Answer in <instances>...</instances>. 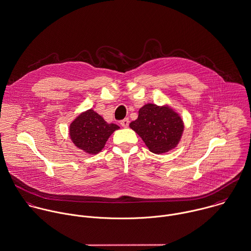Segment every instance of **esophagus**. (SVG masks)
<instances>
[{"mask_svg":"<svg viewBox=\"0 0 251 251\" xmlns=\"http://www.w3.org/2000/svg\"><path fill=\"white\" fill-rule=\"evenodd\" d=\"M128 125H129L128 119H124L123 121H121V126H122L123 127H127Z\"/></svg>","mask_w":251,"mask_h":251,"instance_id":"1","label":"esophagus"}]
</instances>
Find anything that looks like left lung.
Listing matches in <instances>:
<instances>
[{"instance_id":"left-lung-1","label":"left lung","mask_w":251,"mask_h":251,"mask_svg":"<svg viewBox=\"0 0 251 251\" xmlns=\"http://www.w3.org/2000/svg\"><path fill=\"white\" fill-rule=\"evenodd\" d=\"M155 154H164L174 149L183 134L184 123L169 106L145 104L138 111V118L129 124Z\"/></svg>"}]
</instances>
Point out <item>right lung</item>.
Segmentation results:
<instances>
[{
  "instance_id": "1",
  "label": "right lung",
  "mask_w": 251,
  "mask_h": 251,
  "mask_svg": "<svg viewBox=\"0 0 251 251\" xmlns=\"http://www.w3.org/2000/svg\"><path fill=\"white\" fill-rule=\"evenodd\" d=\"M115 124H108L100 115L89 109L81 113L69 126V135L76 147L90 155L98 154L111 134L119 129Z\"/></svg>"
}]
</instances>
